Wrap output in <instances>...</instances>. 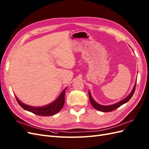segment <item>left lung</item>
Returning <instances> with one entry per match:
<instances>
[{"mask_svg": "<svg viewBox=\"0 0 149 149\" xmlns=\"http://www.w3.org/2000/svg\"><path fill=\"white\" fill-rule=\"evenodd\" d=\"M136 83H135L134 86L132 90L131 91V92L130 93L129 95L126 97H125L124 99H123V100H121L115 104H113L109 105V106H104V105L100 104H99L96 101H95V100H94V99L93 98L91 93H90V91H89V97L90 102H91L93 107L95 108L96 109H97L98 111H102V112H111L112 111L115 110L116 109H117V108H118L120 106L124 104L130 100V99L131 98L132 96H133L134 93L135 91V89H136Z\"/></svg>", "mask_w": 149, "mask_h": 149, "instance_id": "obj_1", "label": "left lung"}]
</instances>
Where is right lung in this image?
Segmentation results:
<instances>
[{
	"label": "right lung",
	"instance_id": "add662e5",
	"mask_svg": "<svg viewBox=\"0 0 149 149\" xmlns=\"http://www.w3.org/2000/svg\"><path fill=\"white\" fill-rule=\"evenodd\" d=\"M66 88L63 90L62 92L55 101H53L51 103L48 104L47 105L35 107L31 106L20 101L17 97L15 96V98L19 104V105L23 108L24 109L32 112V113L41 116H51L56 114L59 112L64 106L65 103V94Z\"/></svg>",
	"mask_w": 149,
	"mask_h": 149
}]
</instances>
